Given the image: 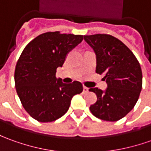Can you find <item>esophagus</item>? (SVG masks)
I'll list each match as a JSON object with an SVG mask.
<instances>
[{"label":"esophagus","mask_w":151,"mask_h":151,"mask_svg":"<svg viewBox=\"0 0 151 151\" xmlns=\"http://www.w3.org/2000/svg\"><path fill=\"white\" fill-rule=\"evenodd\" d=\"M88 88L86 87H83V93H88Z\"/></svg>","instance_id":"1"}]
</instances>
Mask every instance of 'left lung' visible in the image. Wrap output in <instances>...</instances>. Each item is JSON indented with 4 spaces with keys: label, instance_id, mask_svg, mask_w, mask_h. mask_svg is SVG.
Returning a JSON list of instances; mask_svg holds the SVG:
<instances>
[{
    "label": "left lung",
    "instance_id": "left-lung-1",
    "mask_svg": "<svg viewBox=\"0 0 151 151\" xmlns=\"http://www.w3.org/2000/svg\"><path fill=\"white\" fill-rule=\"evenodd\" d=\"M84 40L96 54V72L105 76L107 88L96 93L97 101L90 111L96 117L116 122L129 113L136 105L142 88L140 65L131 50L110 35H84Z\"/></svg>",
    "mask_w": 151,
    "mask_h": 151
}]
</instances>
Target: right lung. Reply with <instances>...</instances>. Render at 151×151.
Listing matches in <instances>:
<instances>
[{
  "label": "right lung",
  "mask_w": 151,
  "mask_h": 151,
  "mask_svg": "<svg viewBox=\"0 0 151 151\" xmlns=\"http://www.w3.org/2000/svg\"><path fill=\"white\" fill-rule=\"evenodd\" d=\"M83 40V35L47 32L29 42L16 63V92L25 111L40 122L60 118L69 108L73 97L83 92L78 81L64 83L56 78L68 54Z\"/></svg>",
  "instance_id": "add662e5"
}]
</instances>
